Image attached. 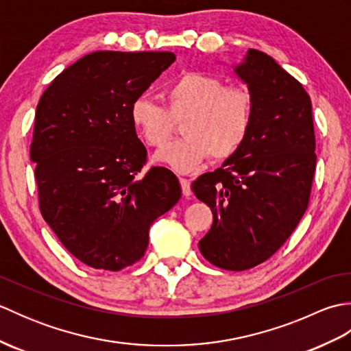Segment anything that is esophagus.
<instances>
[{"label":"esophagus","mask_w":351,"mask_h":351,"mask_svg":"<svg viewBox=\"0 0 351 351\" xmlns=\"http://www.w3.org/2000/svg\"><path fill=\"white\" fill-rule=\"evenodd\" d=\"M180 182H181L182 195H184L185 197L191 196V184H190V180H187V178H180Z\"/></svg>","instance_id":"1"}]
</instances>
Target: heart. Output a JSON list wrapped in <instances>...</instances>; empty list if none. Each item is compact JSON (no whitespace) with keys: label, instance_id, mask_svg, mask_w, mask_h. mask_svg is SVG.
Wrapping results in <instances>:
<instances>
[{"label":"heart","instance_id":"1","mask_svg":"<svg viewBox=\"0 0 351 351\" xmlns=\"http://www.w3.org/2000/svg\"><path fill=\"white\" fill-rule=\"evenodd\" d=\"M166 107L151 98L131 104L130 117L147 146L166 143L175 122L184 119L185 137L162 146L155 161L178 171L199 167L208 156L215 161L234 156L249 137L252 126V98L241 87H229L211 73L187 72L164 90Z\"/></svg>","mask_w":351,"mask_h":351}]
</instances>
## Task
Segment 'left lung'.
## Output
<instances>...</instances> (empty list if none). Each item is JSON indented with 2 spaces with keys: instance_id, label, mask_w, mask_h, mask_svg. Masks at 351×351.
<instances>
[{
  "instance_id": "8db88e82",
  "label": "left lung",
  "mask_w": 351,
  "mask_h": 351,
  "mask_svg": "<svg viewBox=\"0 0 351 351\" xmlns=\"http://www.w3.org/2000/svg\"><path fill=\"white\" fill-rule=\"evenodd\" d=\"M234 72L252 98L249 137L191 190L213 211L200 253L223 270L243 271L278 252L299 225L317 155L312 104L299 81L258 49H249Z\"/></svg>"
}]
</instances>
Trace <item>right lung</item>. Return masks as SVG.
<instances>
[{
	"mask_svg": "<svg viewBox=\"0 0 351 351\" xmlns=\"http://www.w3.org/2000/svg\"><path fill=\"white\" fill-rule=\"evenodd\" d=\"M173 52L96 51L57 75L37 104L29 158L45 221L73 256L119 271L145 255L149 228L181 199L164 167L143 173L131 104Z\"/></svg>",
	"mask_w": 351,
	"mask_h": 351,
	"instance_id": "obj_1",
	"label": "right lung"
}]
</instances>
